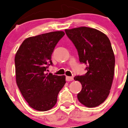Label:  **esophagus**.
<instances>
[{
	"mask_svg": "<svg viewBox=\"0 0 128 128\" xmlns=\"http://www.w3.org/2000/svg\"><path fill=\"white\" fill-rule=\"evenodd\" d=\"M74 80L73 77H69V76H67L66 77V80L67 81H72Z\"/></svg>",
	"mask_w": 128,
	"mask_h": 128,
	"instance_id": "obj_1",
	"label": "esophagus"
}]
</instances>
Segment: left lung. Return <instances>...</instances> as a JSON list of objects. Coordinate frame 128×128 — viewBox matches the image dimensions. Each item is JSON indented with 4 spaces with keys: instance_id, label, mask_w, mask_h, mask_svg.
I'll return each instance as SVG.
<instances>
[{
    "instance_id": "obj_1",
    "label": "left lung",
    "mask_w": 128,
    "mask_h": 128,
    "mask_svg": "<svg viewBox=\"0 0 128 128\" xmlns=\"http://www.w3.org/2000/svg\"><path fill=\"white\" fill-rule=\"evenodd\" d=\"M65 32L77 50L80 62L87 66L84 76L74 77L82 84L77 98L88 108L98 106L107 98L113 83L115 58L110 41L104 33L89 27Z\"/></svg>"
}]
</instances>
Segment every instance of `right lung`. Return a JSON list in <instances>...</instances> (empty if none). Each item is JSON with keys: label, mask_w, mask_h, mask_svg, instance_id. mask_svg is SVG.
<instances>
[{"label": "right lung", "mask_w": 128, "mask_h": 128, "mask_svg": "<svg viewBox=\"0 0 128 128\" xmlns=\"http://www.w3.org/2000/svg\"><path fill=\"white\" fill-rule=\"evenodd\" d=\"M64 34L58 31L29 37L15 54L16 84L28 105L36 110L45 112L54 107L66 84L65 76L45 73L52 65L51 55Z\"/></svg>", "instance_id": "obj_1"}]
</instances>
